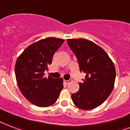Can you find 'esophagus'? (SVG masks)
<instances>
[{"label": "esophagus", "instance_id": "34e87169", "mask_svg": "<svg viewBox=\"0 0 130 130\" xmlns=\"http://www.w3.org/2000/svg\"><path fill=\"white\" fill-rule=\"evenodd\" d=\"M72 82V80H64V83H65V84H69V83H71Z\"/></svg>", "mask_w": 130, "mask_h": 130}]
</instances>
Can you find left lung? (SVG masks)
Returning <instances> with one entry per match:
<instances>
[{"instance_id":"obj_1","label":"left lung","mask_w":130,"mask_h":130,"mask_svg":"<svg viewBox=\"0 0 130 130\" xmlns=\"http://www.w3.org/2000/svg\"><path fill=\"white\" fill-rule=\"evenodd\" d=\"M67 44L78 58L80 72L86 74L80 89L72 95L73 102L83 110L100 106L114 88L116 77L113 62L104 50L85 39H67Z\"/></svg>"}]
</instances>
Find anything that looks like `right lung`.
I'll use <instances>...</instances> for the list:
<instances>
[{
    "instance_id": "add662e5",
    "label": "right lung",
    "mask_w": 130,
    "mask_h": 130,
    "mask_svg": "<svg viewBox=\"0 0 130 130\" xmlns=\"http://www.w3.org/2000/svg\"><path fill=\"white\" fill-rule=\"evenodd\" d=\"M64 41L55 37L41 39L28 46L17 59L15 74L19 89L26 99L37 106L54 104L63 89V78H46L44 72Z\"/></svg>"
}]
</instances>
